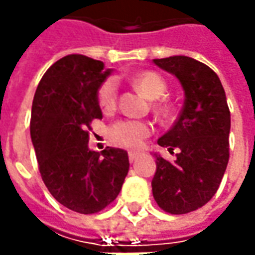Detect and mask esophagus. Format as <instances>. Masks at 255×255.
Returning a JSON list of instances; mask_svg holds the SVG:
<instances>
[{
  "label": "esophagus",
  "mask_w": 255,
  "mask_h": 255,
  "mask_svg": "<svg viewBox=\"0 0 255 255\" xmlns=\"http://www.w3.org/2000/svg\"><path fill=\"white\" fill-rule=\"evenodd\" d=\"M139 156V152H129V160L130 162H134Z\"/></svg>",
  "instance_id": "esophagus-1"
}]
</instances>
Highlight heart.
Segmentation results:
<instances>
[{
  "mask_svg": "<svg viewBox=\"0 0 255 255\" xmlns=\"http://www.w3.org/2000/svg\"><path fill=\"white\" fill-rule=\"evenodd\" d=\"M133 84L149 99H157L166 92V82L160 75L150 71H144L133 78ZM118 101V82L115 78H108L98 91V103L103 111H112ZM162 112L166 109L162 108ZM150 126L142 121H122L115 123L111 129L113 140L126 147H139L142 142L149 136Z\"/></svg>",
  "mask_w": 255,
  "mask_h": 255,
  "instance_id": "heart-1",
  "label": "heart"
}]
</instances>
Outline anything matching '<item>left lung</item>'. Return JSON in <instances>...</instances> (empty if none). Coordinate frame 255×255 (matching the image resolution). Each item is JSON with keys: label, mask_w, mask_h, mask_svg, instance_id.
Wrapping results in <instances>:
<instances>
[{"label": "left lung", "mask_w": 255, "mask_h": 255, "mask_svg": "<svg viewBox=\"0 0 255 255\" xmlns=\"http://www.w3.org/2000/svg\"><path fill=\"white\" fill-rule=\"evenodd\" d=\"M153 64L176 76L184 92L177 121L157 140L180 152L173 163L153 153V197L164 211L186 214L204 206L220 186L229 163L230 111L219 76L207 65L184 55Z\"/></svg>", "instance_id": "left-lung-1"}]
</instances>
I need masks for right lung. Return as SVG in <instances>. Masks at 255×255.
<instances>
[{
	"mask_svg": "<svg viewBox=\"0 0 255 255\" xmlns=\"http://www.w3.org/2000/svg\"><path fill=\"white\" fill-rule=\"evenodd\" d=\"M112 69L85 55L56 61L36 88L31 140L45 186L62 206L92 214L111 204L129 171L128 152L89 149L88 129L102 119L98 91Z\"/></svg>",
	"mask_w": 255,
	"mask_h": 255,
	"instance_id": "add662e5",
	"label": "right lung"
}]
</instances>
